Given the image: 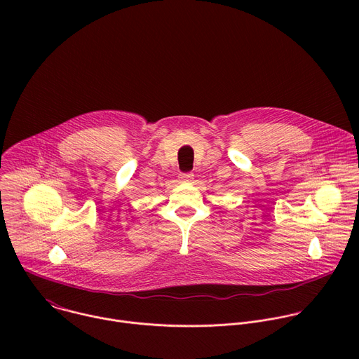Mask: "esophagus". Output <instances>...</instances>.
<instances>
[{
    "mask_svg": "<svg viewBox=\"0 0 359 359\" xmlns=\"http://www.w3.org/2000/svg\"><path fill=\"white\" fill-rule=\"evenodd\" d=\"M179 179L183 183H190V182H193V175L191 173H184V175H180Z\"/></svg>",
    "mask_w": 359,
    "mask_h": 359,
    "instance_id": "34e87169",
    "label": "esophagus"
}]
</instances>
